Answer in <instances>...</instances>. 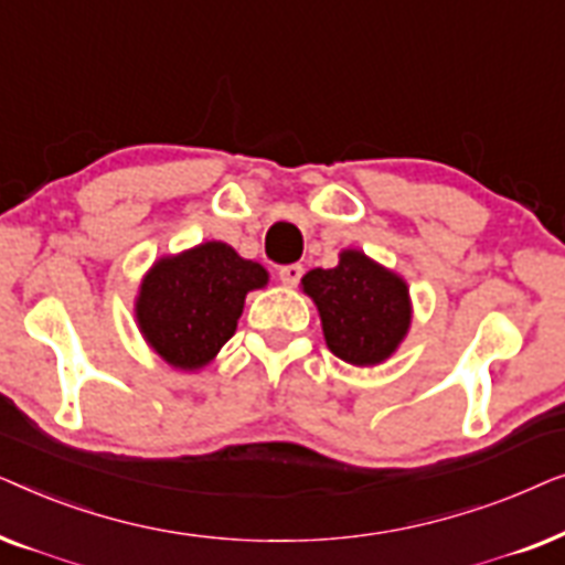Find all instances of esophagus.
I'll use <instances>...</instances> for the list:
<instances>
[{
	"label": "esophagus",
	"instance_id": "34e87169",
	"mask_svg": "<svg viewBox=\"0 0 565 565\" xmlns=\"http://www.w3.org/2000/svg\"><path fill=\"white\" fill-rule=\"evenodd\" d=\"M280 280L282 285H288V288H292V285L300 282V277H303V265H285L280 267Z\"/></svg>",
	"mask_w": 565,
	"mask_h": 565
}]
</instances>
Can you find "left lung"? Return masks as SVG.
Returning <instances> with one entry per match:
<instances>
[{"label": "left lung", "mask_w": 565, "mask_h": 565, "mask_svg": "<svg viewBox=\"0 0 565 565\" xmlns=\"http://www.w3.org/2000/svg\"><path fill=\"white\" fill-rule=\"evenodd\" d=\"M303 290L319 308L329 350L350 365L391 358L412 323L406 282L362 252L347 249L331 269H311Z\"/></svg>", "instance_id": "8db88e82"}]
</instances>
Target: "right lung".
I'll return each instance as SVG.
<instances>
[{
	"label": "right lung",
	"instance_id": "obj_1",
	"mask_svg": "<svg viewBox=\"0 0 565 565\" xmlns=\"http://www.w3.org/2000/svg\"><path fill=\"white\" fill-rule=\"evenodd\" d=\"M267 285V269L223 242L159 259L141 285L136 319L146 342L180 370L211 362L234 337L249 290Z\"/></svg>",
	"mask_w": 565,
	"mask_h": 565
}]
</instances>
